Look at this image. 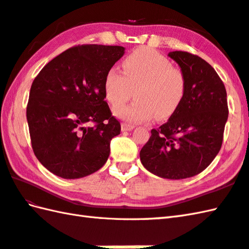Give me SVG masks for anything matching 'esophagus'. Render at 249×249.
Wrapping results in <instances>:
<instances>
[{"instance_id": "1", "label": "esophagus", "mask_w": 249, "mask_h": 249, "mask_svg": "<svg viewBox=\"0 0 249 249\" xmlns=\"http://www.w3.org/2000/svg\"><path fill=\"white\" fill-rule=\"evenodd\" d=\"M121 127L123 131H127V130H133L135 128V126L131 124H128V123H122Z\"/></svg>"}]
</instances>
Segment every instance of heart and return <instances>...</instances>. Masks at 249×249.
I'll use <instances>...</instances> for the list:
<instances>
[{
  "label": "heart",
  "mask_w": 249,
  "mask_h": 249,
  "mask_svg": "<svg viewBox=\"0 0 249 249\" xmlns=\"http://www.w3.org/2000/svg\"><path fill=\"white\" fill-rule=\"evenodd\" d=\"M124 72L115 67L106 73L104 88L106 97L112 106L128 100L136 89V100L114 109L119 118L131 123L163 120L181 105L186 80L183 71L156 50L139 48L126 57Z\"/></svg>",
  "instance_id": "b5f03b06"
}]
</instances>
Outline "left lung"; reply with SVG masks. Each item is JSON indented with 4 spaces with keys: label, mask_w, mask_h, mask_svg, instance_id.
Returning a JSON list of instances; mask_svg holds the SVG:
<instances>
[{
    "label": "left lung",
    "mask_w": 249,
    "mask_h": 249,
    "mask_svg": "<svg viewBox=\"0 0 249 249\" xmlns=\"http://www.w3.org/2000/svg\"><path fill=\"white\" fill-rule=\"evenodd\" d=\"M181 67L186 89L181 105L140 151L146 170L163 178H192L213 161L228 120L224 82L208 62L186 51L168 54Z\"/></svg>",
    "instance_id": "8db88e82"
}]
</instances>
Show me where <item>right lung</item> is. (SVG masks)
<instances>
[{"label": "right lung", "instance_id": "add662e5", "mask_svg": "<svg viewBox=\"0 0 249 249\" xmlns=\"http://www.w3.org/2000/svg\"><path fill=\"white\" fill-rule=\"evenodd\" d=\"M124 50L121 46H73L35 77L26 106L32 149L55 176L83 178L107 161L121 124L105 100L104 81Z\"/></svg>", "mask_w": 249, "mask_h": 249}]
</instances>
